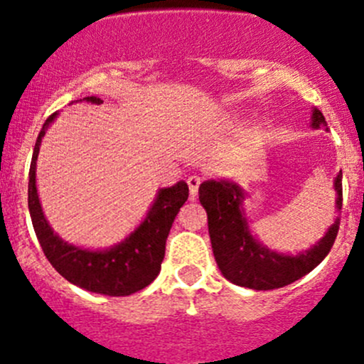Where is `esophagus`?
Here are the masks:
<instances>
[{
  "label": "esophagus",
  "instance_id": "esophagus-1",
  "mask_svg": "<svg viewBox=\"0 0 364 364\" xmlns=\"http://www.w3.org/2000/svg\"><path fill=\"white\" fill-rule=\"evenodd\" d=\"M186 183H188L190 197L195 198V197H197V193H198V186H200L202 178H200V176H195V174L188 176V178H186Z\"/></svg>",
  "mask_w": 364,
  "mask_h": 364
}]
</instances>
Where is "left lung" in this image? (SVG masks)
I'll return each instance as SVG.
<instances>
[{"label":"left lung","mask_w":364,"mask_h":364,"mask_svg":"<svg viewBox=\"0 0 364 364\" xmlns=\"http://www.w3.org/2000/svg\"><path fill=\"white\" fill-rule=\"evenodd\" d=\"M312 129L326 127L323 113L312 109ZM336 211L342 209V172L335 178ZM198 198L208 213L211 246L221 274L237 286L250 289H275L298 281L316 269L333 246L340 220L328 228L323 239L311 250L298 255H281L270 251L252 237L244 214V190L237 183L204 181L198 188Z\"/></svg>","instance_id":"left-lung-1"}]
</instances>
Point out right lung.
I'll return each mask as SVG.
<instances>
[{
  "label": "right lung",
  "mask_w": 364,
  "mask_h": 364,
  "mask_svg": "<svg viewBox=\"0 0 364 364\" xmlns=\"http://www.w3.org/2000/svg\"><path fill=\"white\" fill-rule=\"evenodd\" d=\"M83 101L94 105L102 102L95 95L83 97ZM55 117L57 113L50 114L38 134L29 169L28 204L31 221L41 250L57 272L71 284L80 286L87 291L108 294V296H127L146 288L160 272V265L166 255L167 235L174 223V218L188 198V185L179 181L171 188L160 190L143 223L117 246L102 251L73 246L52 230L41 211L36 190V160L41 137L45 136V131L55 120Z\"/></svg>",
  "instance_id": "add662e5"
}]
</instances>
